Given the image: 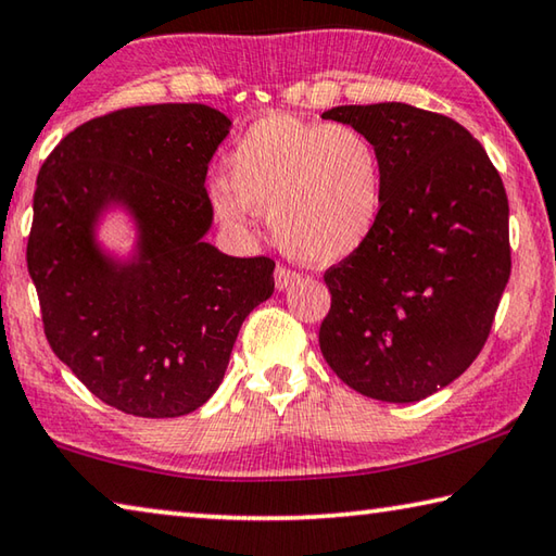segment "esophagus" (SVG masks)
Instances as JSON below:
<instances>
[{
  "mask_svg": "<svg viewBox=\"0 0 556 556\" xmlns=\"http://www.w3.org/2000/svg\"><path fill=\"white\" fill-rule=\"evenodd\" d=\"M298 278H300V276H298L295 270H290V268H286V266H278V268H276V288H278V290H286L288 286H293Z\"/></svg>",
  "mask_w": 556,
  "mask_h": 556,
  "instance_id": "esophagus-1",
  "label": "esophagus"
}]
</instances>
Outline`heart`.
<instances>
[{
	"label": "heart",
	"instance_id": "heart-1",
	"mask_svg": "<svg viewBox=\"0 0 556 556\" xmlns=\"http://www.w3.org/2000/svg\"><path fill=\"white\" fill-rule=\"evenodd\" d=\"M229 182L210 185L214 212L251 229L256 210L290 256L329 266L364 249L383 214V159L362 129L266 114L233 143Z\"/></svg>",
	"mask_w": 556,
	"mask_h": 556
}]
</instances>
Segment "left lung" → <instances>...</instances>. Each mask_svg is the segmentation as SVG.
<instances>
[{
	"label": "left lung",
	"mask_w": 556,
	"mask_h": 556,
	"mask_svg": "<svg viewBox=\"0 0 556 556\" xmlns=\"http://www.w3.org/2000/svg\"><path fill=\"white\" fill-rule=\"evenodd\" d=\"M383 159V214L364 249L325 273L329 368L356 393L415 403L459 378L489 339L510 278L508 194L459 122L403 102L344 104Z\"/></svg>",
	"instance_id": "1"
}]
</instances>
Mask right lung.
<instances>
[{
	"label": "right lung",
	"instance_id": "add662e5",
	"mask_svg": "<svg viewBox=\"0 0 556 556\" xmlns=\"http://www.w3.org/2000/svg\"><path fill=\"white\" fill-rule=\"evenodd\" d=\"M229 126L207 104L129 106L77 126L38 173L26 263L46 339L126 415L180 417L207 403L243 319L276 288L268 256L204 241V178ZM110 208L135 222L126 260L96 241Z\"/></svg>",
	"mask_w": 556,
	"mask_h": 556
}]
</instances>
